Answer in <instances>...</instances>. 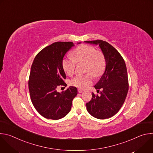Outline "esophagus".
Here are the masks:
<instances>
[{"label":"esophagus","instance_id":"1","mask_svg":"<svg viewBox=\"0 0 153 153\" xmlns=\"http://www.w3.org/2000/svg\"><path fill=\"white\" fill-rule=\"evenodd\" d=\"M84 91L83 90H81V89H78V93H82V92H83Z\"/></svg>","mask_w":153,"mask_h":153}]
</instances>
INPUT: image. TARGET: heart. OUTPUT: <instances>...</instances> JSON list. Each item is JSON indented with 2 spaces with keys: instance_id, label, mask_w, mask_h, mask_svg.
<instances>
[{
  "instance_id": "1",
  "label": "heart",
  "mask_w": 153,
  "mask_h": 153,
  "mask_svg": "<svg viewBox=\"0 0 153 153\" xmlns=\"http://www.w3.org/2000/svg\"><path fill=\"white\" fill-rule=\"evenodd\" d=\"M73 57H65L62 60V67L68 76L74 73L76 62L86 63L87 72H91L96 76H101L105 68V58L103 53L93 47L82 45L73 51ZM93 82V76L91 73L77 75L71 82L72 85L81 89L89 88Z\"/></svg>"
}]
</instances>
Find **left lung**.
Segmentation results:
<instances>
[{"instance_id":"1","label":"left lung","mask_w":153,"mask_h":153,"mask_svg":"<svg viewBox=\"0 0 153 153\" xmlns=\"http://www.w3.org/2000/svg\"><path fill=\"white\" fill-rule=\"evenodd\" d=\"M98 45L105 58V70L94 88L100 96L92 93L86 110L94 117L105 119L115 115L120 109L128 91V79L125 62L120 53L110 43L101 40L85 41Z\"/></svg>"}]
</instances>
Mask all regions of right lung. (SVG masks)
I'll return each instance as SVG.
<instances>
[{"instance_id": "obj_1", "label": "right lung", "mask_w": 153, "mask_h": 153, "mask_svg": "<svg viewBox=\"0 0 153 153\" xmlns=\"http://www.w3.org/2000/svg\"><path fill=\"white\" fill-rule=\"evenodd\" d=\"M74 45L71 42L53 43L41 50L33 60L28 82L29 91L36 110L45 118L58 120L67 116L77 94L74 86H69L65 91H57L59 85H66L63 82L66 75L62 60Z\"/></svg>"}]
</instances>
